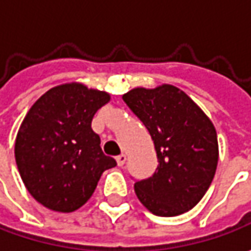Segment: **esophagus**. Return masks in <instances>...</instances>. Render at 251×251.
<instances>
[{
	"label": "esophagus",
	"instance_id": "1",
	"mask_svg": "<svg viewBox=\"0 0 251 251\" xmlns=\"http://www.w3.org/2000/svg\"><path fill=\"white\" fill-rule=\"evenodd\" d=\"M116 160H117V165H119V166H123V165L126 163V160H127V156L123 153V155H120V156H117Z\"/></svg>",
	"mask_w": 251,
	"mask_h": 251
}]
</instances>
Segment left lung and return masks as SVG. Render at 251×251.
I'll list each match as a JSON object with an SVG mask.
<instances>
[{
  "instance_id": "left-lung-1",
  "label": "left lung",
  "mask_w": 251,
  "mask_h": 251,
  "mask_svg": "<svg viewBox=\"0 0 251 251\" xmlns=\"http://www.w3.org/2000/svg\"><path fill=\"white\" fill-rule=\"evenodd\" d=\"M123 100L150 131L159 165L134 184L141 204L158 217H177L194 208L215 176L217 130L196 101L177 86L134 88Z\"/></svg>"
}]
</instances>
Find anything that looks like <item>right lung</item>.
<instances>
[{
  "instance_id": "add662e5",
  "label": "right lung",
  "mask_w": 251,
  "mask_h": 251,
  "mask_svg": "<svg viewBox=\"0 0 251 251\" xmlns=\"http://www.w3.org/2000/svg\"><path fill=\"white\" fill-rule=\"evenodd\" d=\"M107 92L81 82L57 85L29 109L15 140V160L25 187L43 207L74 212L92 197L101 173L114 168L92 130Z\"/></svg>"
}]
</instances>
